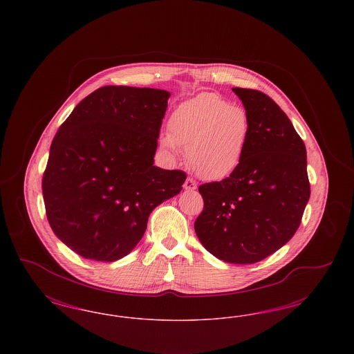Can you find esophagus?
I'll return each mask as SVG.
<instances>
[{"mask_svg":"<svg viewBox=\"0 0 354 354\" xmlns=\"http://www.w3.org/2000/svg\"><path fill=\"white\" fill-rule=\"evenodd\" d=\"M185 191H195L196 188H198V185H196V182L195 180H192V179H187L185 182Z\"/></svg>","mask_w":354,"mask_h":354,"instance_id":"1","label":"esophagus"}]
</instances>
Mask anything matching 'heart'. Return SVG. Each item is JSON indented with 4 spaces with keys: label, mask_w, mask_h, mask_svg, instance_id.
<instances>
[{
    "label": "heart",
    "mask_w": 354,
    "mask_h": 354,
    "mask_svg": "<svg viewBox=\"0 0 354 354\" xmlns=\"http://www.w3.org/2000/svg\"><path fill=\"white\" fill-rule=\"evenodd\" d=\"M160 146L185 147L189 167L204 180L228 178L240 166L250 138V118L240 106L216 93H201L169 115Z\"/></svg>",
    "instance_id": "b5f03b06"
}]
</instances>
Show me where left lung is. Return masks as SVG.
I'll list each match as a JSON object with an SVG mask.
<instances>
[{"label":"left lung","instance_id":"obj_1","mask_svg":"<svg viewBox=\"0 0 354 354\" xmlns=\"http://www.w3.org/2000/svg\"><path fill=\"white\" fill-rule=\"evenodd\" d=\"M250 118L243 160L221 182L199 187L203 247L232 264H253L296 234L310 196L306 150L286 113L261 91L232 88Z\"/></svg>","mask_w":354,"mask_h":354}]
</instances>
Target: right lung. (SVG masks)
Listing matches in <instances>:
<instances>
[{
    "label": "right lung",
    "mask_w": 354,
    "mask_h": 354,
    "mask_svg": "<svg viewBox=\"0 0 354 354\" xmlns=\"http://www.w3.org/2000/svg\"><path fill=\"white\" fill-rule=\"evenodd\" d=\"M169 91L104 86L80 102L51 142L42 179L55 236L84 259L131 252L155 207L178 195L185 174L153 166Z\"/></svg>",
    "instance_id": "right-lung-1"
}]
</instances>
